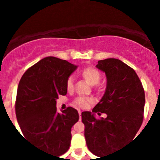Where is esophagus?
I'll return each mask as SVG.
<instances>
[{
	"label": "esophagus",
	"mask_w": 160,
	"mask_h": 160,
	"mask_svg": "<svg viewBox=\"0 0 160 160\" xmlns=\"http://www.w3.org/2000/svg\"><path fill=\"white\" fill-rule=\"evenodd\" d=\"M78 114H79V119L81 120V118H82V111H78Z\"/></svg>",
	"instance_id": "34e87169"
}]
</instances>
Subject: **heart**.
Returning a JSON list of instances; mask_svg holds the SVG:
<instances>
[{"mask_svg":"<svg viewBox=\"0 0 160 160\" xmlns=\"http://www.w3.org/2000/svg\"><path fill=\"white\" fill-rule=\"evenodd\" d=\"M82 75L83 76L87 82L90 83V85H97L99 82L100 79H101V73L98 70L94 67H89L84 68L82 70ZM66 88L68 91L73 90V80L72 77H69L66 79ZM93 102V99L90 98L83 97V96H79L77 97L73 101V104L78 107L80 108H87L90 106V103Z\"/></svg>","mask_w":160,"mask_h":160,"instance_id":"heart-1","label":"heart"}]
</instances>
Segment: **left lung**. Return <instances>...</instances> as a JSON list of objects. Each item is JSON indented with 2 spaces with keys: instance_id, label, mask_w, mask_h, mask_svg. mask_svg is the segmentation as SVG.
<instances>
[{
  "instance_id": "8db88e82",
  "label": "left lung",
  "mask_w": 160,
  "mask_h": 160,
  "mask_svg": "<svg viewBox=\"0 0 160 160\" xmlns=\"http://www.w3.org/2000/svg\"><path fill=\"white\" fill-rule=\"evenodd\" d=\"M96 67L105 72L107 89L92 113H82V121L89 150L101 158L135 138L143 120L145 94L137 73L122 61L100 60ZM95 112H105L108 117L98 120Z\"/></svg>"
}]
</instances>
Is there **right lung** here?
I'll return each instance as SVG.
<instances>
[{
  "mask_svg": "<svg viewBox=\"0 0 160 160\" xmlns=\"http://www.w3.org/2000/svg\"><path fill=\"white\" fill-rule=\"evenodd\" d=\"M77 67L58 58H45L25 72L18 87L15 111L23 135L58 157L70 148L71 128L79 115L71 107L58 113L56 100L66 94V79Z\"/></svg>",
  "mask_w": 160,
  "mask_h": 160,
  "instance_id": "right-lung-1",
  "label": "right lung"
}]
</instances>
